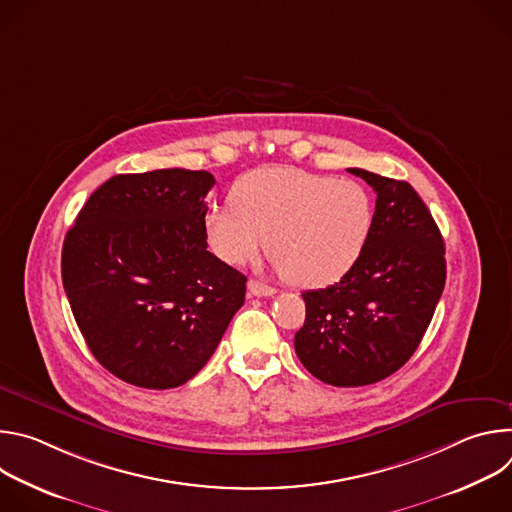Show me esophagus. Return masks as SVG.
<instances>
[{
	"mask_svg": "<svg viewBox=\"0 0 512 512\" xmlns=\"http://www.w3.org/2000/svg\"><path fill=\"white\" fill-rule=\"evenodd\" d=\"M247 287H249L251 294L257 296V298H269V296L275 294V287H271V285H267V283H263V281H257V279H251V281L247 283Z\"/></svg>",
	"mask_w": 512,
	"mask_h": 512,
	"instance_id": "1",
	"label": "esophagus"
}]
</instances>
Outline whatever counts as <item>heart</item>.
<instances>
[{
  "instance_id": "heart-1",
  "label": "heart",
  "mask_w": 512,
  "mask_h": 512,
  "mask_svg": "<svg viewBox=\"0 0 512 512\" xmlns=\"http://www.w3.org/2000/svg\"><path fill=\"white\" fill-rule=\"evenodd\" d=\"M231 206L202 216L208 249L227 265L253 261L269 239L287 281L316 289L340 281L369 243L375 206L362 184L294 168L255 170L231 190Z\"/></svg>"
}]
</instances>
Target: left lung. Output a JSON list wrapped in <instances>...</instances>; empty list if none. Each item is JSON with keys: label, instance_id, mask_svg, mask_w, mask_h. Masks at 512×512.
Returning a JSON list of instances; mask_svg holds the SVG:
<instances>
[{"label": "left lung", "instance_id": "obj_1", "mask_svg": "<svg viewBox=\"0 0 512 512\" xmlns=\"http://www.w3.org/2000/svg\"><path fill=\"white\" fill-rule=\"evenodd\" d=\"M377 192L358 263L334 285L304 291L306 322L294 344L304 367L334 387L373 385L417 350L446 285V249L425 202L403 180L360 168Z\"/></svg>", "mask_w": 512, "mask_h": 512}]
</instances>
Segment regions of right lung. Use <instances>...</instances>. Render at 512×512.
<instances>
[{
	"mask_svg": "<svg viewBox=\"0 0 512 512\" xmlns=\"http://www.w3.org/2000/svg\"><path fill=\"white\" fill-rule=\"evenodd\" d=\"M204 170L117 174L62 245V283L87 346L143 389L190 381L245 302L247 277L206 251Z\"/></svg>",
	"mask_w": 512,
	"mask_h": 512,
	"instance_id": "1",
	"label": "right lung"
}]
</instances>
